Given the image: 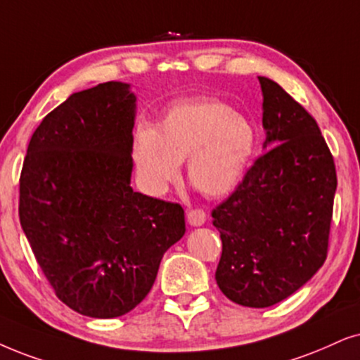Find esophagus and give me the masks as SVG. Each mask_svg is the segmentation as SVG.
Instances as JSON below:
<instances>
[{
    "label": "esophagus",
    "instance_id": "obj_1",
    "mask_svg": "<svg viewBox=\"0 0 360 360\" xmlns=\"http://www.w3.org/2000/svg\"><path fill=\"white\" fill-rule=\"evenodd\" d=\"M206 219H207V214L204 209H191L188 212V222L194 227L202 226L204 222H206Z\"/></svg>",
    "mask_w": 360,
    "mask_h": 360
}]
</instances>
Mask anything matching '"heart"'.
Listing matches in <instances>:
<instances>
[{
    "label": "heart",
    "mask_w": 360,
    "mask_h": 360,
    "mask_svg": "<svg viewBox=\"0 0 360 360\" xmlns=\"http://www.w3.org/2000/svg\"><path fill=\"white\" fill-rule=\"evenodd\" d=\"M257 146L256 127L226 103L198 98L172 106L156 129L139 127L133 156L143 188L162 194L188 159L189 181L202 194L219 198L240 183Z\"/></svg>",
    "instance_id": "1"
}]
</instances>
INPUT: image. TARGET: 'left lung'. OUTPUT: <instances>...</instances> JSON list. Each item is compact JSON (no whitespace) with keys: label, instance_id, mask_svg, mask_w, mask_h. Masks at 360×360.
<instances>
[{"label":"left lung","instance_id":"1","mask_svg":"<svg viewBox=\"0 0 360 360\" xmlns=\"http://www.w3.org/2000/svg\"><path fill=\"white\" fill-rule=\"evenodd\" d=\"M262 153L234 193L212 209L222 254L216 281L227 299L269 307L302 288L327 257L338 188L334 158L314 117L259 76Z\"/></svg>","mask_w":360,"mask_h":360}]
</instances>
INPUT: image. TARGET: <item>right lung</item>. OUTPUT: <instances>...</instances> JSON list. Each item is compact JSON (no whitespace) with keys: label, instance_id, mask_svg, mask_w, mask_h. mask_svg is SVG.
Wrapping results in <instances>:
<instances>
[{"label":"right lung","instance_id":"obj_1","mask_svg":"<svg viewBox=\"0 0 360 360\" xmlns=\"http://www.w3.org/2000/svg\"><path fill=\"white\" fill-rule=\"evenodd\" d=\"M136 96L108 81L71 94L31 136L20 222L61 302L111 319L144 301L186 233L181 204L131 188Z\"/></svg>","mask_w":360,"mask_h":360}]
</instances>
